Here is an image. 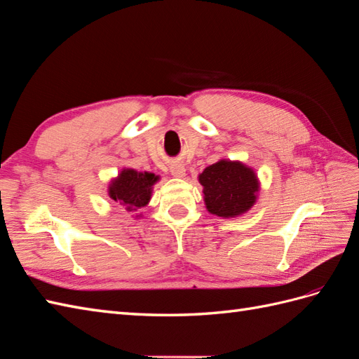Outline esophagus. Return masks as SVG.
Returning <instances> with one entry per match:
<instances>
[{
    "instance_id": "obj_1",
    "label": "esophagus",
    "mask_w": 359,
    "mask_h": 359,
    "mask_svg": "<svg viewBox=\"0 0 359 359\" xmlns=\"http://www.w3.org/2000/svg\"><path fill=\"white\" fill-rule=\"evenodd\" d=\"M170 173L175 178H182L186 175V168L182 164H172L170 165Z\"/></svg>"
}]
</instances>
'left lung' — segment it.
<instances>
[{
	"instance_id": "1",
	"label": "left lung",
	"mask_w": 359,
	"mask_h": 359,
	"mask_svg": "<svg viewBox=\"0 0 359 359\" xmlns=\"http://www.w3.org/2000/svg\"><path fill=\"white\" fill-rule=\"evenodd\" d=\"M204 203L212 215L236 217L256 204L259 180L256 172L241 161L219 160L198 177Z\"/></svg>"
}]
</instances>
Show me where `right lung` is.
I'll list each match as a JSON object with an SVG mask.
<instances>
[{
    "label": "right lung",
    "mask_w": 359,
    "mask_h": 359,
    "mask_svg": "<svg viewBox=\"0 0 359 359\" xmlns=\"http://www.w3.org/2000/svg\"><path fill=\"white\" fill-rule=\"evenodd\" d=\"M160 178L151 172H137L134 169H123L117 178L111 181L108 187L109 198L123 205L126 212H138L149 204L152 187ZM140 215H137L138 217Z\"/></svg>",
    "instance_id": "right-lung-1"
}]
</instances>
